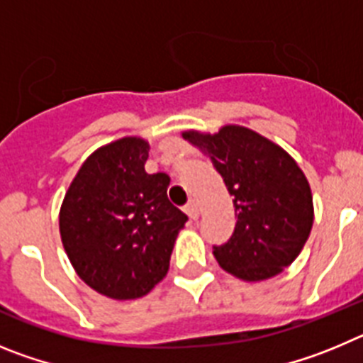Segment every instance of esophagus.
<instances>
[{
  "label": "esophagus",
  "instance_id": "1",
  "mask_svg": "<svg viewBox=\"0 0 363 363\" xmlns=\"http://www.w3.org/2000/svg\"><path fill=\"white\" fill-rule=\"evenodd\" d=\"M184 213L187 214V216L191 218V220H196V218L200 216V211H198L196 201H189V203L184 207Z\"/></svg>",
  "mask_w": 363,
  "mask_h": 363
}]
</instances>
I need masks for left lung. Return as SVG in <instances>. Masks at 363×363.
<instances>
[{
  "instance_id": "obj_1",
  "label": "left lung",
  "mask_w": 363,
  "mask_h": 363,
  "mask_svg": "<svg viewBox=\"0 0 363 363\" xmlns=\"http://www.w3.org/2000/svg\"><path fill=\"white\" fill-rule=\"evenodd\" d=\"M209 154L234 198L236 227L213 247L218 264L247 281L277 277L300 255L313 227V196L289 154L255 130L227 125L218 134L184 133Z\"/></svg>"
}]
</instances>
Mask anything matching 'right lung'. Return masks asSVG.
<instances>
[{
    "mask_svg": "<svg viewBox=\"0 0 363 363\" xmlns=\"http://www.w3.org/2000/svg\"><path fill=\"white\" fill-rule=\"evenodd\" d=\"M149 143L121 138L92 152L60 211V233L83 281L114 300H133L165 278L185 216L167 198L171 178L147 174Z\"/></svg>",
    "mask_w": 363,
    "mask_h": 363,
    "instance_id": "obj_1",
    "label": "right lung"
}]
</instances>
